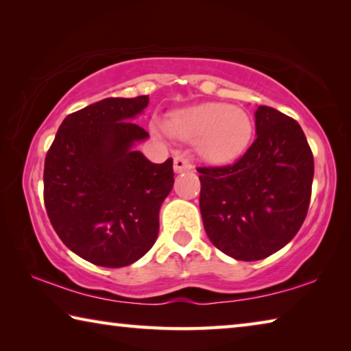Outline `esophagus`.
I'll return each mask as SVG.
<instances>
[{
    "label": "esophagus",
    "mask_w": 351,
    "mask_h": 351,
    "mask_svg": "<svg viewBox=\"0 0 351 351\" xmlns=\"http://www.w3.org/2000/svg\"><path fill=\"white\" fill-rule=\"evenodd\" d=\"M173 169L176 173H182V171H189V170H193V164L186 159L184 156H176L175 158V164H173Z\"/></svg>",
    "instance_id": "esophagus-1"
}]
</instances>
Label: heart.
<instances>
[{
  "label": "heart",
  "mask_w": 351,
  "mask_h": 351,
  "mask_svg": "<svg viewBox=\"0 0 351 351\" xmlns=\"http://www.w3.org/2000/svg\"><path fill=\"white\" fill-rule=\"evenodd\" d=\"M153 132L197 141L199 158L210 164H228L240 158L252 139V121L246 111L221 102H204L178 108L165 125L154 122Z\"/></svg>",
  "instance_id": "1"
}]
</instances>
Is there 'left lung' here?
<instances>
[{
    "mask_svg": "<svg viewBox=\"0 0 351 351\" xmlns=\"http://www.w3.org/2000/svg\"><path fill=\"white\" fill-rule=\"evenodd\" d=\"M255 138L234 165L198 169L199 210L213 246L255 261L294 239L311 198L314 159L299 123L271 106L255 111Z\"/></svg>",
    "mask_w": 351,
    "mask_h": 351,
    "instance_id": "1",
    "label": "left lung"
}]
</instances>
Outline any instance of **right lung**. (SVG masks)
Returning <instances> with one entry per match:
<instances>
[{
  "label": "right lung",
  "mask_w": 351,
  "mask_h": 351,
  "mask_svg": "<svg viewBox=\"0 0 351 351\" xmlns=\"http://www.w3.org/2000/svg\"><path fill=\"white\" fill-rule=\"evenodd\" d=\"M148 96L110 97L66 116L45 161V206L60 240L83 260L122 268L150 251L159 209L173 187V159L136 150L148 139L133 122Z\"/></svg>",
  "instance_id": "add662e5"
}]
</instances>
